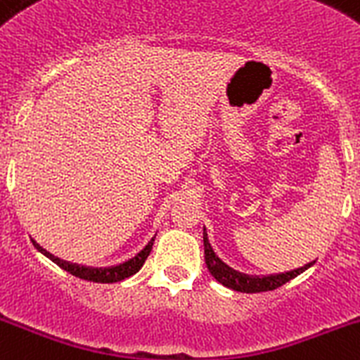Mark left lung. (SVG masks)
<instances>
[{
    "instance_id": "1",
    "label": "left lung",
    "mask_w": 360,
    "mask_h": 360,
    "mask_svg": "<svg viewBox=\"0 0 360 360\" xmlns=\"http://www.w3.org/2000/svg\"><path fill=\"white\" fill-rule=\"evenodd\" d=\"M204 255H205V265H207L209 273L214 276L218 283L225 285L226 288H232L236 292H244V294H258V292H267L280 288L287 281L294 280L301 273H304L306 269L311 267V264H306L304 267H299L290 271V273H281V274H271V276H248V274L237 273L232 267L223 264L212 251L211 244H209L207 233L204 229Z\"/></svg>"
}]
</instances>
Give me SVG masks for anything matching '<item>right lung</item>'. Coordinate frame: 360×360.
<instances>
[{
    "instance_id": "obj_1",
    "label": "right lung",
    "mask_w": 360,
    "mask_h": 360,
    "mask_svg": "<svg viewBox=\"0 0 360 360\" xmlns=\"http://www.w3.org/2000/svg\"><path fill=\"white\" fill-rule=\"evenodd\" d=\"M153 240L155 239L149 240L148 246H146L141 253L135 255L134 258H130V260L123 262V264L120 265H114V267H84V265H79V264H70V262L59 260L58 257H54V255H51L49 251H45L44 248H41L40 244L34 243V240L33 244L40 253H44L47 258H51L54 264H58L63 271L70 273L72 276H77L80 278V280H86V281H93V283H116V281L124 280V278H130L131 274L137 273L139 269L144 265L146 258H148L149 253H151Z\"/></svg>"
}]
</instances>
